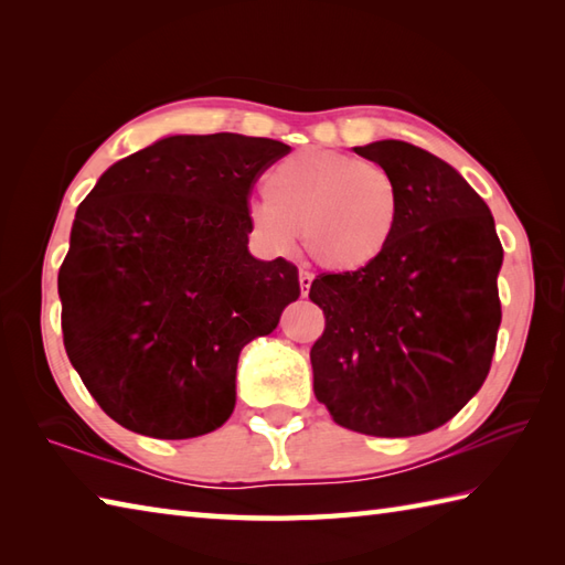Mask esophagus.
<instances>
[{
  "label": "esophagus",
  "instance_id": "1",
  "mask_svg": "<svg viewBox=\"0 0 565 565\" xmlns=\"http://www.w3.org/2000/svg\"><path fill=\"white\" fill-rule=\"evenodd\" d=\"M310 284H313V274L306 271V269L298 271V286H301V296H308Z\"/></svg>",
  "mask_w": 565,
  "mask_h": 565
}]
</instances>
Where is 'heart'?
Returning <instances> with one entry per match:
<instances>
[{"instance_id": "heart-1", "label": "heart", "mask_w": 565, "mask_h": 565, "mask_svg": "<svg viewBox=\"0 0 565 565\" xmlns=\"http://www.w3.org/2000/svg\"><path fill=\"white\" fill-rule=\"evenodd\" d=\"M264 203L249 209L255 237L271 252H291L301 235L306 255L330 271H362L395 239L403 191L376 162L338 150H303L264 179Z\"/></svg>"}]
</instances>
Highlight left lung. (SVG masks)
<instances>
[{"label": "left lung", "instance_id": "left-lung-1", "mask_svg": "<svg viewBox=\"0 0 565 565\" xmlns=\"http://www.w3.org/2000/svg\"><path fill=\"white\" fill-rule=\"evenodd\" d=\"M356 154L403 191L398 233L362 271L318 274L308 298L326 330L310 350L316 398L371 437L441 427L473 398L502 320V245L486 201L435 154L379 140Z\"/></svg>", "mask_w": 565, "mask_h": 565}]
</instances>
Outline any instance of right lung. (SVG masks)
I'll return each mask as SVG.
<instances>
[{"label":"right lung","instance_id":"obj_1","mask_svg":"<svg viewBox=\"0 0 565 565\" xmlns=\"http://www.w3.org/2000/svg\"><path fill=\"white\" fill-rule=\"evenodd\" d=\"M289 152L172 136L111 164L79 203L57 271L63 342L118 425L191 439L231 417L239 350L301 294L291 262L247 252L252 186Z\"/></svg>","mask_w":565,"mask_h":565}]
</instances>
